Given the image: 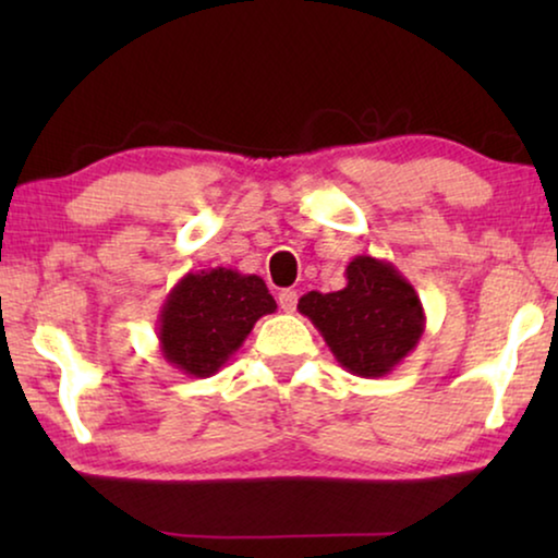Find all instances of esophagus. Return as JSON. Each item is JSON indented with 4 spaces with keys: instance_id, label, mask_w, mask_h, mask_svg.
<instances>
[{
    "instance_id": "1",
    "label": "esophagus",
    "mask_w": 558,
    "mask_h": 558,
    "mask_svg": "<svg viewBox=\"0 0 558 558\" xmlns=\"http://www.w3.org/2000/svg\"><path fill=\"white\" fill-rule=\"evenodd\" d=\"M296 300H300V294H296L294 289H284V292H279V307L284 312H294Z\"/></svg>"
}]
</instances>
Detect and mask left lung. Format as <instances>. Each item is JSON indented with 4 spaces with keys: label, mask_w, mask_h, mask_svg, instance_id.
I'll return each instance as SVG.
<instances>
[{
    "label": "left lung",
    "mask_w": 558,
    "mask_h": 558,
    "mask_svg": "<svg viewBox=\"0 0 558 558\" xmlns=\"http://www.w3.org/2000/svg\"><path fill=\"white\" fill-rule=\"evenodd\" d=\"M345 279L340 292H307L296 310L312 319L342 368L361 378H380L422 340V300L393 264L376 256H355Z\"/></svg>",
    "instance_id": "left-lung-1"
}]
</instances>
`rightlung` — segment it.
<instances>
[{"label":"right lung","instance_id":"1","mask_svg":"<svg viewBox=\"0 0 558 558\" xmlns=\"http://www.w3.org/2000/svg\"><path fill=\"white\" fill-rule=\"evenodd\" d=\"M277 302L256 274L203 269L182 277L159 310L157 338L165 361L193 378H208L228 363Z\"/></svg>","mask_w":558,"mask_h":558}]
</instances>
